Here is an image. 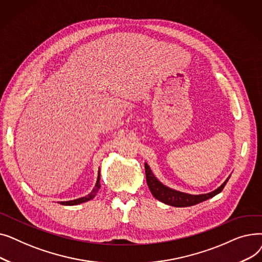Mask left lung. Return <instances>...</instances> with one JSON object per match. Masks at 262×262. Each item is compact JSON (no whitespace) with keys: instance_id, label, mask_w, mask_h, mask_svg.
<instances>
[{"instance_id":"1","label":"left lung","mask_w":262,"mask_h":262,"mask_svg":"<svg viewBox=\"0 0 262 262\" xmlns=\"http://www.w3.org/2000/svg\"><path fill=\"white\" fill-rule=\"evenodd\" d=\"M144 169H145L146 183L149 188V191L152 192L153 196L156 200H158L164 204L174 206V207H188V206H193V205L202 203L206 200H208L210 198H213L214 195L220 193V192L224 189L227 181L229 180V177H228L221 187H219L216 190L210 192V193L192 195V194L184 193V192L170 189L164 185H162L154 176L152 171H150L149 167L147 166V163H144Z\"/></svg>"}]
</instances>
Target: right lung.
<instances>
[{
  "instance_id": "1",
  "label": "right lung",
  "mask_w": 262,
  "mask_h": 262,
  "mask_svg": "<svg viewBox=\"0 0 262 262\" xmlns=\"http://www.w3.org/2000/svg\"><path fill=\"white\" fill-rule=\"evenodd\" d=\"M101 187V183H100V172H99V176H98V182H96V185L94 187V189L91 191V193L88 194L87 196L85 198H80V199H77V200H74V201H69V202H61L60 204L61 205H66V206H73V205H77V204H81V203H85L87 201H90L91 199H93L95 196V194L98 193V191Z\"/></svg>"
}]
</instances>
